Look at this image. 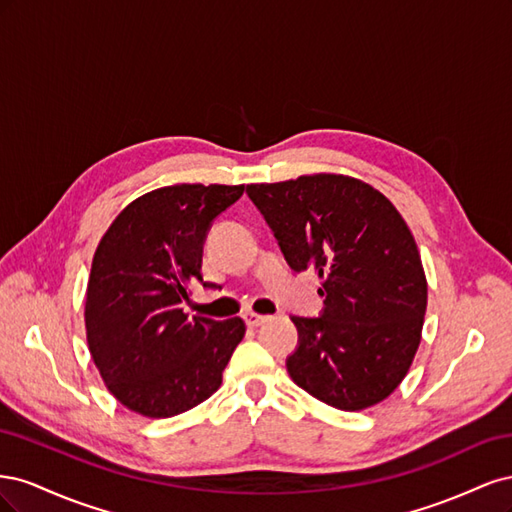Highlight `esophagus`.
Instances as JSON below:
<instances>
[{
	"instance_id": "esophagus-1",
	"label": "esophagus",
	"mask_w": 512,
	"mask_h": 512,
	"mask_svg": "<svg viewBox=\"0 0 512 512\" xmlns=\"http://www.w3.org/2000/svg\"><path fill=\"white\" fill-rule=\"evenodd\" d=\"M243 318L247 322V327H260L262 322L269 320V316H262V314H256V312H245Z\"/></svg>"
}]
</instances>
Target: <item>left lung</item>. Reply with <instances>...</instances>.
Wrapping results in <instances>:
<instances>
[{
  "instance_id": "1",
  "label": "left lung",
  "mask_w": 512,
  "mask_h": 512,
  "mask_svg": "<svg viewBox=\"0 0 512 512\" xmlns=\"http://www.w3.org/2000/svg\"><path fill=\"white\" fill-rule=\"evenodd\" d=\"M247 196L292 271L322 277L320 316H292L294 384L337 410H365L404 380L427 309V280L404 218L384 194L344 175L252 183Z\"/></svg>"
}]
</instances>
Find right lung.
Returning a JSON list of instances; mask_svg holds the SVG:
<instances>
[{
	"label": "right lung",
	"instance_id": "obj_1",
	"mask_svg": "<svg viewBox=\"0 0 512 512\" xmlns=\"http://www.w3.org/2000/svg\"><path fill=\"white\" fill-rule=\"evenodd\" d=\"M245 185L181 183L123 209L91 262L87 344L100 376L123 406L168 418L203 404L245 335L241 318H188L190 286L203 280V245Z\"/></svg>",
	"mask_w": 512,
	"mask_h": 512
}]
</instances>
